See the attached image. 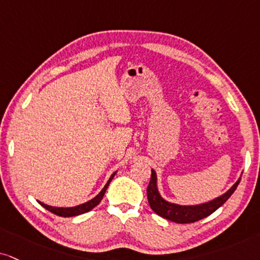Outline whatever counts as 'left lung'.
<instances>
[{
    "mask_svg": "<svg viewBox=\"0 0 260 260\" xmlns=\"http://www.w3.org/2000/svg\"><path fill=\"white\" fill-rule=\"evenodd\" d=\"M240 179L236 181V183L229 189L226 193H224L220 197L213 199V200L204 203L200 205H193V206H182L178 204H172L166 201L159 194L158 185H156V174L154 170H152V176L147 188V198H148L149 206L156 214H159L162 218L171 220V222L185 224V223H194L197 220H200L205 217L210 216L214 211L218 210L222 205L225 203L228 199L232 197V194L235 191L240 183Z\"/></svg>",
    "mask_w": 260,
    "mask_h": 260,
    "instance_id": "obj_1",
    "label": "left lung"
}]
</instances>
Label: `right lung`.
Returning a JSON list of instances; mask_svg holds the SVG:
<instances>
[{"mask_svg": "<svg viewBox=\"0 0 260 260\" xmlns=\"http://www.w3.org/2000/svg\"><path fill=\"white\" fill-rule=\"evenodd\" d=\"M115 174H117V172L112 174L110 179H108L105 187L102 188V190L100 191V193L96 195L95 198H92L91 200H89L88 203L81 204V205H78V206H75V207H53V206H49V205L41 203V201H38V204H41L42 206L46 208V210L50 211L52 213L56 214V216H60V217H73V216H78V214H83L85 212H89V211L92 210V208H94L95 206H98V205L100 204V201L102 200V198H104L106 190H107L108 184L111 183V181L113 179Z\"/></svg>", "mask_w": 260, "mask_h": 260, "instance_id": "obj_1", "label": "right lung"}]
</instances>
